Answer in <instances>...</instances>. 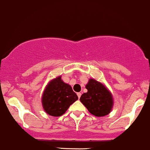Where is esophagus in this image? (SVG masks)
<instances>
[{
    "mask_svg": "<svg viewBox=\"0 0 150 150\" xmlns=\"http://www.w3.org/2000/svg\"><path fill=\"white\" fill-rule=\"evenodd\" d=\"M77 95H78V98H80V97H81V93H77Z\"/></svg>",
    "mask_w": 150,
    "mask_h": 150,
    "instance_id": "34e87169",
    "label": "esophagus"
}]
</instances>
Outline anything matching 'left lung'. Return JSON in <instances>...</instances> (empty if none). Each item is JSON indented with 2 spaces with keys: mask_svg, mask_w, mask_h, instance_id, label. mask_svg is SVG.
<instances>
[{
  "mask_svg": "<svg viewBox=\"0 0 150 150\" xmlns=\"http://www.w3.org/2000/svg\"><path fill=\"white\" fill-rule=\"evenodd\" d=\"M88 92L83 93L80 100L91 114L97 117L108 115L113 105L112 96L104 85L90 79L86 85Z\"/></svg>",
  "mask_w": 150,
  "mask_h": 150,
  "instance_id": "left-lung-1",
  "label": "left lung"
}]
</instances>
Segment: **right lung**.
<instances>
[{"mask_svg": "<svg viewBox=\"0 0 150 150\" xmlns=\"http://www.w3.org/2000/svg\"><path fill=\"white\" fill-rule=\"evenodd\" d=\"M78 100L70 85L64 83L61 77L54 79L46 87L42 98L43 109L48 115L61 116L72 103Z\"/></svg>", "mask_w": 150, "mask_h": 150, "instance_id": "right-lung-1", "label": "right lung"}]
</instances>
